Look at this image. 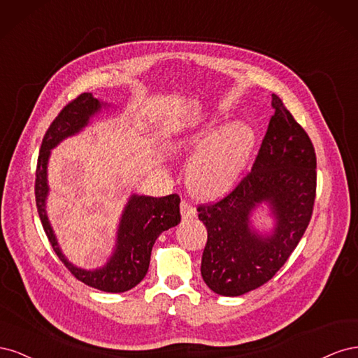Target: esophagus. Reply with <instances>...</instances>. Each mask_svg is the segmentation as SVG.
I'll return each mask as SVG.
<instances>
[{
    "mask_svg": "<svg viewBox=\"0 0 358 358\" xmlns=\"http://www.w3.org/2000/svg\"><path fill=\"white\" fill-rule=\"evenodd\" d=\"M196 213H197V210L192 204H189L185 200L180 203V215H182L183 220H191V218H194V216H196Z\"/></svg>",
    "mask_w": 358,
    "mask_h": 358,
    "instance_id": "1",
    "label": "esophagus"
}]
</instances>
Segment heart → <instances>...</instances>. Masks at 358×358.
<instances>
[{"instance_id":"obj_1","label":"heart","mask_w":358,"mask_h":358,"mask_svg":"<svg viewBox=\"0 0 358 358\" xmlns=\"http://www.w3.org/2000/svg\"><path fill=\"white\" fill-rule=\"evenodd\" d=\"M178 148L197 152L187 171L189 189L200 197H216L239 180L254 152L255 131L246 124L222 131L221 125L212 122L179 138Z\"/></svg>"}]
</instances>
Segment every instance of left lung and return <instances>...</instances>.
<instances>
[{"instance_id": "obj_1", "label": "left lung", "mask_w": 358, "mask_h": 358, "mask_svg": "<svg viewBox=\"0 0 358 358\" xmlns=\"http://www.w3.org/2000/svg\"><path fill=\"white\" fill-rule=\"evenodd\" d=\"M263 143L251 171L216 203L200 204L199 220L208 229L201 276L213 292L236 297L264 285L285 264L305 234L317 192V155L310 138L272 94ZM267 202L277 225L258 235L248 216Z\"/></svg>"}]
</instances>
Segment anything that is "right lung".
<instances>
[{"label": "right lung", "mask_w": 358, "mask_h": 358, "mask_svg": "<svg viewBox=\"0 0 358 358\" xmlns=\"http://www.w3.org/2000/svg\"><path fill=\"white\" fill-rule=\"evenodd\" d=\"M101 103L92 94H80L70 101L53 119L43 137L36 169V204L40 221L53 251L70 273L80 282L106 292H124L134 288L145 278L149 268L150 252L158 236L180 222V199L178 194L166 197L134 196L129 197L121 222H119L116 246L109 262L101 268L83 270L73 266L61 252L46 215L48 161L50 149L64 138L79 133L90 119L101 109Z\"/></svg>", "instance_id": "add662e5"}]
</instances>
